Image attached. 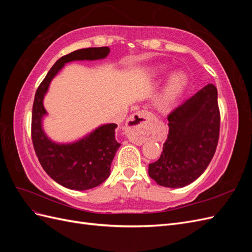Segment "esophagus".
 Returning <instances> with one entry per match:
<instances>
[{
  "label": "esophagus",
  "mask_w": 252,
  "mask_h": 252,
  "mask_svg": "<svg viewBox=\"0 0 252 252\" xmlns=\"http://www.w3.org/2000/svg\"><path fill=\"white\" fill-rule=\"evenodd\" d=\"M151 116L152 114L147 110H139L127 119L126 130L132 143L138 145L144 143V139L141 133L146 128Z\"/></svg>",
  "instance_id": "34e87169"
}]
</instances>
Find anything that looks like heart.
<instances>
[{"instance_id":"obj_1","label":"heart","mask_w":252,"mask_h":252,"mask_svg":"<svg viewBox=\"0 0 252 252\" xmlns=\"http://www.w3.org/2000/svg\"><path fill=\"white\" fill-rule=\"evenodd\" d=\"M168 67L158 66L154 68V69H150L148 71V75L151 79H161L168 73ZM187 84L188 78L186 73L183 71H174L170 73L163 87L161 97H159V104L164 106V107L173 104L184 93Z\"/></svg>"}]
</instances>
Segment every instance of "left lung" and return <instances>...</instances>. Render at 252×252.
<instances>
[{
	"label": "left lung",
	"mask_w": 252,
	"mask_h": 252,
	"mask_svg": "<svg viewBox=\"0 0 252 252\" xmlns=\"http://www.w3.org/2000/svg\"><path fill=\"white\" fill-rule=\"evenodd\" d=\"M167 119L168 136L148 174L158 185L182 188L199 178L215 156L220 134L217 87L206 85Z\"/></svg>",
	"instance_id": "1"
}]
</instances>
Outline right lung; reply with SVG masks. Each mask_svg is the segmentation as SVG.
I'll use <instances>...</instances> for the list:
<instances>
[{
	"mask_svg": "<svg viewBox=\"0 0 252 252\" xmlns=\"http://www.w3.org/2000/svg\"><path fill=\"white\" fill-rule=\"evenodd\" d=\"M108 47L75 50L59 59L37 88L32 106V138L37 158L49 177L60 185L72 190L94 188L107 179L110 166L121 144L116 140V124H104L83 139L72 143L51 141L43 129V118L47 111L43 100L50 82L66 63L72 61H94L109 55Z\"/></svg>",
	"mask_w": 252,
	"mask_h": 252,
	"instance_id": "right-lung-1",
	"label": "right lung"
}]
</instances>
